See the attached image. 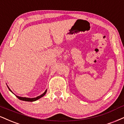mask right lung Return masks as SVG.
Masks as SVG:
<instances>
[{"mask_svg": "<svg viewBox=\"0 0 124 124\" xmlns=\"http://www.w3.org/2000/svg\"><path fill=\"white\" fill-rule=\"evenodd\" d=\"M8 89H10V91H11V90H10V89L8 88ZM46 92H47V90L45 92H44V93H43L42 95H40V96H39L38 97H36V98H23V97H20V96H16L19 99L21 100V101H26V102H34V101H37V100L40 99V98H41V97H43L44 96V95L46 94Z\"/></svg>", "mask_w": 124, "mask_h": 124, "instance_id": "obj_1", "label": "right lung"}]
</instances>
